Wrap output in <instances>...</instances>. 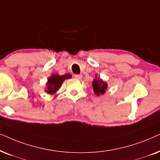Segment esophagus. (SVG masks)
<instances>
[{
    "mask_svg": "<svg viewBox=\"0 0 160 160\" xmlns=\"http://www.w3.org/2000/svg\"><path fill=\"white\" fill-rule=\"evenodd\" d=\"M74 77H75L76 79H78V80H81L82 78V74H75Z\"/></svg>",
    "mask_w": 160,
    "mask_h": 160,
    "instance_id": "34e87169",
    "label": "esophagus"
}]
</instances>
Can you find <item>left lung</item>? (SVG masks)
Masks as SVG:
<instances>
[{
	"label": "left lung",
	"instance_id": "8db88e82",
	"mask_svg": "<svg viewBox=\"0 0 160 160\" xmlns=\"http://www.w3.org/2000/svg\"><path fill=\"white\" fill-rule=\"evenodd\" d=\"M92 86L93 92L97 96H100L104 94L107 91L108 88V85L105 81H104L102 79H100L97 77V74L95 75V79L92 82Z\"/></svg>",
	"mask_w": 160,
	"mask_h": 160
}]
</instances>
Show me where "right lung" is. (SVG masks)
Segmentation results:
<instances>
[{
  "label": "right lung",
  "mask_w": 160,
  "mask_h": 160,
  "mask_svg": "<svg viewBox=\"0 0 160 160\" xmlns=\"http://www.w3.org/2000/svg\"><path fill=\"white\" fill-rule=\"evenodd\" d=\"M72 78V75L69 74H66L64 75H59L58 74H52L48 79L46 82V88L44 91L48 94L52 95L57 92L61 88V85L66 79Z\"/></svg>",
  "instance_id": "1"
}]
</instances>
